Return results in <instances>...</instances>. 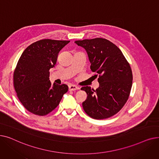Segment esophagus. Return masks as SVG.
I'll return each mask as SVG.
<instances>
[{
  "label": "esophagus",
  "instance_id": "obj_1",
  "mask_svg": "<svg viewBox=\"0 0 159 159\" xmlns=\"http://www.w3.org/2000/svg\"><path fill=\"white\" fill-rule=\"evenodd\" d=\"M79 89V88L76 85H74V84L69 85V90H70V91H74V90Z\"/></svg>",
  "mask_w": 159,
  "mask_h": 159
}]
</instances>
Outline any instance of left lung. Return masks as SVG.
Instances as JSON below:
<instances>
[{
  "instance_id": "left-lung-1",
  "label": "left lung",
  "mask_w": 159,
  "mask_h": 159,
  "mask_svg": "<svg viewBox=\"0 0 159 159\" xmlns=\"http://www.w3.org/2000/svg\"><path fill=\"white\" fill-rule=\"evenodd\" d=\"M75 43L85 49L91 70L98 76L99 87L95 90L81 88L88 95L83 109L94 119L109 118L122 109L129 98L133 80L129 64L120 49L107 39H84Z\"/></svg>"
}]
</instances>
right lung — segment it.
Masks as SVG:
<instances>
[{
    "label": "right lung",
    "mask_w": 159,
    "mask_h": 159,
    "mask_svg": "<svg viewBox=\"0 0 159 159\" xmlns=\"http://www.w3.org/2000/svg\"><path fill=\"white\" fill-rule=\"evenodd\" d=\"M69 40L43 39L22 53L13 73V85L20 102L30 112L44 116L59 104L68 86L52 84L49 70L55 67L58 54Z\"/></svg>",
    "instance_id": "1"
}]
</instances>
